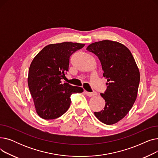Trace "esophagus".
<instances>
[{"label":"esophagus","mask_w":158,"mask_h":158,"mask_svg":"<svg viewBox=\"0 0 158 158\" xmlns=\"http://www.w3.org/2000/svg\"><path fill=\"white\" fill-rule=\"evenodd\" d=\"M85 94L88 97H93V96H95V95H97V92H85Z\"/></svg>","instance_id":"obj_1"}]
</instances>
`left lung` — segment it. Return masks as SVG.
<instances>
[{
  "mask_svg": "<svg viewBox=\"0 0 158 158\" xmlns=\"http://www.w3.org/2000/svg\"><path fill=\"white\" fill-rule=\"evenodd\" d=\"M86 49L98 57L107 81L106 90L101 94L106 102L104 108L94 114L102 123L112 125L125 117L136 101L139 69L131 51L117 41H97Z\"/></svg>",
  "mask_w": 158,
  "mask_h": 158,
  "instance_id": "obj_1",
  "label": "left lung"
}]
</instances>
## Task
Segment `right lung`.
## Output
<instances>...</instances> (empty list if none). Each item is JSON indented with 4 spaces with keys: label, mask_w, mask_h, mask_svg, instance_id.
<instances>
[{
    "label": "right lung",
    "mask_w": 158,
    "mask_h": 158,
    "mask_svg": "<svg viewBox=\"0 0 158 158\" xmlns=\"http://www.w3.org/2000/svg\"><path fill=\"white\" fill-rule=\"evenodd\" d=\"M85 44L72 42L50 44L35 57L30 65L28 86L36 111L41 118L52 120L69 108L72 94L83 89L61 81L69 71L70 57Z\"/></svg>",
    "instance_id": "add662e5"
}]
</instances>
